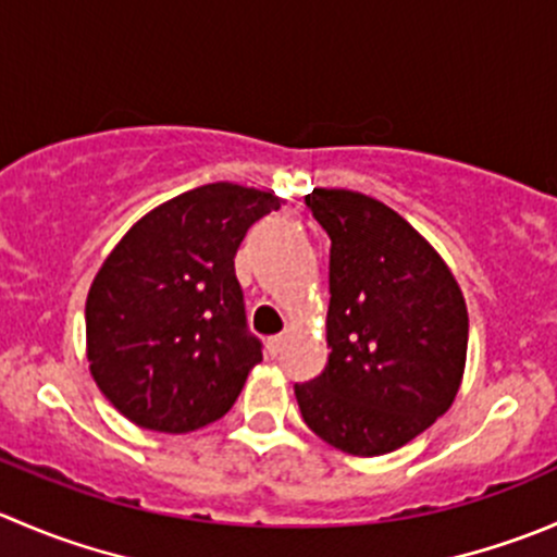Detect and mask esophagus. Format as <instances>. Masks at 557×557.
I'll list each match as a JSON object with an SVG mask.
<instances>
[{"label": "esophagus", "mask_w": 557, "mask_h": 557, "mask_svg": "<svg viewBox=\"0 0 557 557\" xmlns=\"http://www.w3.org/2000/svg\"><path fill=\"white\" fill-rule=\"evenodd\" d=\"M285 339H288V334H274V337H269V339H267V350H269V354L277 356L280 350H283Z\"/></svg>", "instance_id": "34e87169"}]
</instances>
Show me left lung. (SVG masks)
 Instances as JSON below:
<instances>
[{"mask_svg":"<svg viewBox=\"0 0 557 557\" xmlns=\"http://www.w3.org/2000/svg\"><path fill=\"white\" fill-rule=\"evenodd\" d=\"M332 239L326 367L294 394L334 449H399L451 408L468 354V310L435 247L386 203L354 190L305 196Z\"/></svg>","mask_w":557,"mask_h":557,"instance_id":"1","label":"left lung"}]
</instances>
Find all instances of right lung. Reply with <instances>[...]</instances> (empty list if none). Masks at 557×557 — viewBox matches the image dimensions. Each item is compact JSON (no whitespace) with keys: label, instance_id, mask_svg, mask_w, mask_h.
<instances>
[{"label":"right lung","instance_id":"obj_1","mask_svg":"<svg viewBox=\"0 0 557 557\" xmlns=\"http://www.w3.org/2000/svg\"><path fill=\"white\" fill-rule=\"evenodd\" d=\"M280 203L231 182L196 187L144 214L102 261L86 296V359L124 419L190 433L228 413L263 359L234 256Z\"/></svg>","mask_w":557,"mask_h":557}]
</instances>
